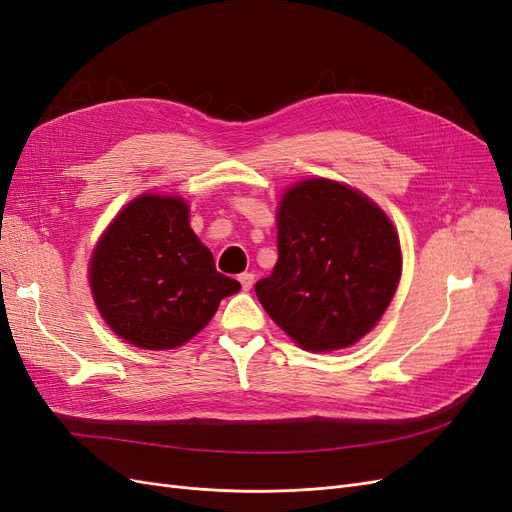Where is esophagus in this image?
<instances>
[{
	"label": "esophagus",
	"mask_w": 512,
	"mask_h": 512,
	"mask_svg": "<svg viewBox=\"0 0 512 512\" xmlns=\"http://www.w3.org/2000/svg\"><path fill=\"white\" fill-rule=\"evenodd\" d=\"M239 282H241L243 290H250L254 286V273H241Z\"/></svg>",
	"instance_id": "1"
}]
</instances>
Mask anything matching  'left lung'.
Masks as SVG:
<instances>
[{"mask_svg":"<svg viewBox=\"0 0 512 512\" xmlns=\"http://www.w3.org/2000/svg\"><path fill=\"white\" fill-rule=\"evenodd\" d=\"M277 265L256 297L305 350L352 346L389 307L401 275L391 220L363 194L329 179L286 192L277 213Z\"/></svg>","mask_w":512,"mask_h":512,"instance_id":"obj_1","label":"left lung"}]
</instances>
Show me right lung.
Returning a JSON list of instances; mask_svg holds the SVG:
<instances>
[{
  "instance_id": "obj_1",
  "label": "right lung",
  "mask_w": 512,
  "mask_h": 512,
  "mask_svg": "<svg viewBox=\"0 0 512 512\" xmlns=\"http://www.w3.org/2000/svg\"><path fill=\"white\" fill-rule=\"evenodd\" d=\"M89 282L108 327L145 350L185 344L241 288L215 269L213 254L188 224L183 198L151 194L132 200L108 226Z\"/></svg>"
}]
</instances>
